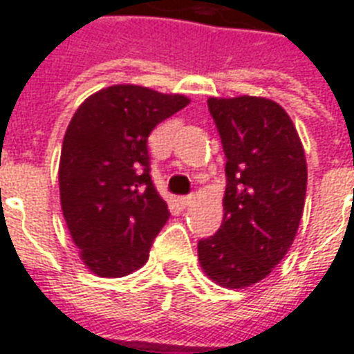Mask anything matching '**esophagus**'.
<instances>
[{"instance_id":"34e87169","label":"esophagus","mask_w":354,"mask_h":354,"mask_svg":"<svg viewBox=\"0 0 354 354\" xmlns=\"http://www.w3.org/2000/svg\"><path fill=\"white\" fill-rule=\"evenodd\" d=\"M178 202H180V205H182V207H189V205L194 202V194H185V196H180V200H178Z\"/></svg>"}]
</instances>
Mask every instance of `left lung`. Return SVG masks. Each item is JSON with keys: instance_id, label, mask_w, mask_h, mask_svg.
<instances>
[{"instance_id": "8db88e82", "label": "left lung", "mask_w": 354, "mask_h": 354, "mask_svg": "<svg viewBox=\"0 0 354 354\" xmlns=\"http://www.w3.org/2000/svg\"><path fill=\"white\" fill-rule=\"evenodd\" d=\"M226 154L224 222L198 241L200 264L226 288L264 279L301 221L307 161L288 113L263 97L207 101Z\"/></svg>"}]
</instances>
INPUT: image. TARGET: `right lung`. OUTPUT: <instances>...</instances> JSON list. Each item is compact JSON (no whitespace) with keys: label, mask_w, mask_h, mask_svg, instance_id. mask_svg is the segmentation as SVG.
I'll use <instances>...</instances> for the list:
<instances>
[{"label":"right lung","mask_w":354,"mask_h":354,"mask_svg":"<svg viewBox=\"0 0 354 354\" xmlns=\"http://www.w3.org/2000/svg\"><path fill=\"white\" fill-rule=\"evenodd\" d=\"M189 104L132 84L86 99L64 136L60 202L84 264L101 277L141 268L169 218L150 176L149 136Z\"/></svg>","instance_id":"right-lung-1"}]
</instances>
